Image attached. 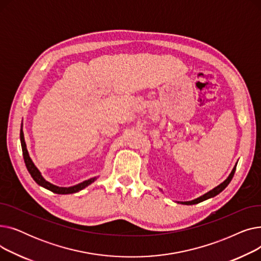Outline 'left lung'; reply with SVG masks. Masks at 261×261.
<instances>
[{
    "instance_id": "1",
    "label": "left lung",
    "mask_w": 261,
    "mask_h": 261,
    "mask_svg": "<svg viewBox=\"0 0 261 261\" xmlns=\"http://www.w3.org/2000/svg\"><path fill=\"white\" fill-rule=\"evenodd\" d=\"M236 166H237V164L235 165V167L232 168V170H231V172H230V174L228 175V177L227 179L223 182V183H221L220 185H218L217 187H215L214 189H212L211 191H208V193H206L205 195H203V196H201L200 198H197V199H195V200H193V201H187V202H177V203H182V204H185V205H193V204H197V203H200V202H202V201H205V200H207V199H210V198H213V197H215V196H217V195H219L221 193V191L229 184V182L231 181V179H232V176H234V173H235V171H236Z\"/></svg>"
}]
</instances>
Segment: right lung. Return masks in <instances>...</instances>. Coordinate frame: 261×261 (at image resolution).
I'll use <instances>...</instances> for the list:
<instances>
[{
    "instance_id": "right-lung-1",
    "label": "right lung",
    "mask_w": 261,
    "mask_h": 261,
    "mask_svg": "<svg viewBox=\"0 0 261 261\" xmlns=\"http://www.w3.org/2000/svg\"><path fill=\"white\" fill-rule=\"evenodd\" d=\"M20 140H21V146H22V152H23V158H24V162H25V165H26V168L27 170H29V172L31 173L33 179L36 181L37 184H39L40 186H42L50 191H53V193L55 194H58V195H68V194H74V193H77V191L81 190L86 188L87 186H89L90 184H92L97 177H92V179H89L87 181H84L82 183H79L75 186H71V187H59V186H56L54 185L47 181L44 180V177L41 175L40 171L38 170V168L35 166V164L33 163V161L31 160L30 158V154H29V151H27L26 149V144H25V141H24V134H23V130L21 129L20 131Z\"/></svg>"
}]
</instances>
